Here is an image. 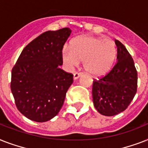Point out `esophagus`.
Masks as SVG:
<instances>
[{
	"instance_id": "esophagus-1",
	"label": "esophagus",
	"mask_w": 148,
	"mask_h": 148,
	"mask_svg": "<svg viewBox=\"0 0 148 148\" xmlns=\"http://www.w3.org/2000/svg\"><path fill=\"white\" fill-rule=\"evenodd\" d=\"M81 75H82V73H81V72H75V73H74V80H77V79L79 78Z\"/></svg>"
}]
</instances>
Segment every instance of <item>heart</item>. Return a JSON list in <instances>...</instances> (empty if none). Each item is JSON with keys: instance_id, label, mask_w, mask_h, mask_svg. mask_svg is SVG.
Listing matches in <instances>:
<instances>
[{"instance_id": "obj_1", "label": "heart", "mask_w": 148, "mask_h": 148, "mask_svg": "<svg viewBox=\"0 0 148 148\" xmlns=\"http://www.w3.org/2000/svg\"><path fill=\"white\" fill-rule=\"evenodd\" d=\"M117 55L114 40L95 36L85 35L76 38L71 42V48L64 46L62 58L70 67L84 60V69L95 76L106 74L112 67Z\"/></svg>"}]
</instances>
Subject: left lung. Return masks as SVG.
<instances>
[{
  "instance_id": "1",
  "label": "left lung",
  "mask_w": 148,
  "mask_h": 148,
  "mask_svg": "<svg viewBox=\"0 0 148 148\" xmlns=\"http://www.w3.org/2000/svg\"><path fill=\"white\" fill-rule=\"evenodd\" d=\"M117 61L104 76L94 79L93 101L95 108L104 116L124 111L133 101L138 88V71L124 45L115 40Z\"/></svg>"
}]
</instances>
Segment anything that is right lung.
I'll use <instances>...</instances> for the list:
<instances>
[{
    "mask_svg": "<svg viewBox=\"0 0 148 148\" xmlns=\"http://www.w3.org/2000/svg\"><path fill=\"white\" fill-rule=\"evenodd\" d=\"M71 31H46L22 51L11 71L10 89L20 112L28 119L45 122L58 114L73 74L60 69L62 49Z\"/></svg>",
    "mask_w": 148,
    "mask_h": 148,
    "instance_id": "add662e5",
    "label": "right lung"
}]
</instances>
